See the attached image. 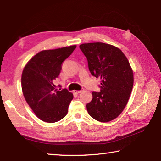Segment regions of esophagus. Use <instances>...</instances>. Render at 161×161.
Here are the masks:
<instances>
[{
  "instance_id": "1",
  "label": "esophagus",
  "mask_w": 161,
  "mask_h": 161,
  "mask_svg": "<svg viewBox=\"0 0 161 161\" xmlns=\"http://www.w3.org/2000/svg\"><path fill=\"white\" fill-rule=\"evenodd\" d=\"M82 91H84V88H81L80 91H74V93H77V94H79V93H80Z\"/></svg>"
}]
</instances>
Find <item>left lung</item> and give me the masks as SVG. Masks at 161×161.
Masks as SVG:
<instances>
[{"label": "left lung", "mask_w": 161, "mask_h": 161, "mask_svg": "<svg viewBox=\"0 0 161 161\" xmlns=\"http://www.w3.org/2000/svg\"><path fill=\"white\" fill-rule=\"evenodd\" d=\"M80 48L86 57L91 75L102 80L100 91H93V99L86 104L88 114L97 121L113 120L124 110L133 88L129 61L120 50L107 43H84Z\"/></svg>", "instance_id": "1"}]
</instances>
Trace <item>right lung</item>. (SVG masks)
<instances>
[{
    "label": "right lung",
    "instance_id": "add662e5",
    "mask_svg": "<svg viewBox=\"0 0 161 161\" xmlns=\"http://www.w3.org/2000/svg\"><path fill=\"white\" fill-rule=\"evenodd\" d=\"M76 46L43 50L26 64L22 73L21 86L27 103L42 121L61 120L68 113L73 95L67 89H56L54 81L59 75L61 64Z\"/></svg>",
    "mask_w": 161,
    "mask_h": 161
}]
</instances>
